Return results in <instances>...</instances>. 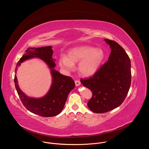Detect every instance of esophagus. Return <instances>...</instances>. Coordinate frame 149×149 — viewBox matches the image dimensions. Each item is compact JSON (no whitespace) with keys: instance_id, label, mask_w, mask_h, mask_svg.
<instances>
[{"instance_id":"1","label":"esophagus","mask_w":149,"mask_h":149,"mask_svg":"<svg viewBox=\"0 0 149 149\" xmlns=\"http://www.w3.org/2000/svg\"><path fill=\"white\" fill-rule=\"evenodd\" d=\"M75 86H80V85H81V82L79 81H78V80H76L75 81Z\"/></svg>"}]
</instances>
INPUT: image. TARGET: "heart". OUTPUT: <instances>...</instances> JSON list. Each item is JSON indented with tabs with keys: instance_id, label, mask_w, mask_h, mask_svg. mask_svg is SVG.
Instances as JSON below:
<instances>
[{
	"instance_id": "heart-1",
	"label": "heart",
	"mask_w": 149,
	"mask_h": 149,
	"mask_svg": "<svg viewBox=\"0 0 149 149\" xmlns=\"http://www.w3.org/2000/svg\"><path fill=\"white\" fill-rule=\"evenodd\" d=\"M105 58L103 49L90 46H79L68 51L67 57L61 56L58 59V65L67 72L74 70V64L79 62L78 70L81 75L90 77L100 68Z\"/></svg>"
}]
</instances>
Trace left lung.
<instances>
[{
  "mask_svg": "<svg viewBox=\"0 0 149 149\" xmlns=\"http://www.w3.org/2000/svg\"><path fill=\"white\" fill-rule=\"evenodd\" d=\"M111 48L107 62L88 79H81L84 87L93 92L88 102L94 113H104L120 106L131 84V62L124 49L117 42L105 39Z\"/></svg>",
  "mask_w": 149,
  "mask_h": 149,
  "instance_id": "left-lung-1",
  "label": "left lung"
}]
</instances>
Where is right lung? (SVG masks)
<instances>
[{
    "instance_id": "1",
    "label": "right lung",
    "mask_w": 149,
    "mask_h": 149,
    "mask_svg": "<svg viewBox=\"0 0 149 149\" xmlns=\"http://www.w3.org/2000/svg\"><path fill=\"white\" fill-rule=\"evenodd\" d=\"M51 46L40 48H29L25 54L17 62L15 73L21 63L32 58L43 61L50 70L52 83L48 93L40 98L26 95L19 87L16 75H15V87L24 105L31 113L42 117H53L59 114L64 107L68 95L75 86L72 79L63 75L55 70V60L52 58L53 50Z\"/></svg>"
}]
</instances>
